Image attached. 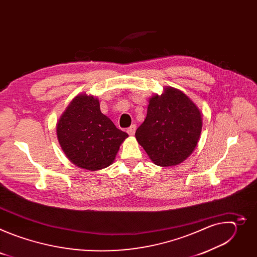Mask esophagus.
<instances>
[{
    "label": "esophagus",
    "mask_w": 257,
    "mask_h": 257,
    "mask_svg": "<svg viewBox=\"0 0 257 257\" xmlns=\"http://www.w3.org/2000/svg\"><path fill=\"white\" fill-rule=\"evenodd\" d=\"M135 131H136V125H135V124L131 125V126L127 129V133H128L129 135H134Z\"/></svg>",
    "instance_id": "1"
}]
</instances>
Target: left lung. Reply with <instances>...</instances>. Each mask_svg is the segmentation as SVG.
<instances>
[{
    "label": "left lung",
    "instance_id": "left-lung-1",
    "mask_svg": "<svg viewBox=\"0 0 257 257\" xmlns=\"http://www.w3.org/2000/svg\"><path fill=\"white\" fill-rule=\"evenodd\" d=\"M201 128V114L195 103L182 91L167 87L162 95L151 98L135 136L156 165L169 167L192 154Z\"/></svg>",
    "mask_w": 257,
    "mask_h": 257
}]
</instances>
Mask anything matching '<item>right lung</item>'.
<instances>
[{"label": "right lung", "instance_id": "1", "mask_svg": "<svg viewBox=\"0 0 257 257\" xmlns=\"http://www.w3.org/2000/svg\"><path fill=\"white\" fill-rule=\"evenodd\" d=\"M57 136L70 162L97 171L114 162L128 134L100 112L97 98L83 94L67 106L57 124Z\"/></svg>", "mask_w": 257, "mask_h": 257}]
</instances>
